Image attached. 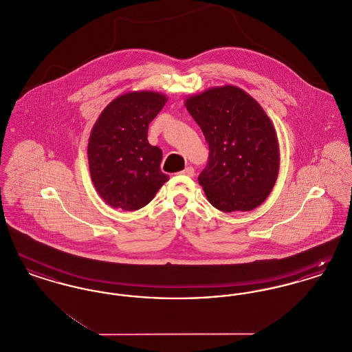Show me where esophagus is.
<instances>
[{"instance_id": "34e87169", "label": "esophagus", "mask_w": 352, "mask_h": 352, "mask_svg": "<svg viewBox=\"0 0 352 352\" xmlns=\"http://www.w3.org/2000/svg\"><path fill=\"white\" fill-rule=\"evenodd\" d=\"M182 174L187 175V177H194V175H195V170H194L192 166H187V168H184V171H182Z\"/></svg>"}]
</instances>
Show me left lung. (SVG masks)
Returning a JSON list of instances; mask_svg holds the SVG:
<instances>
[{
	"mask_svg": "<svg viewBox=\"0 0 352 352\" xmlns=\"http://www.w3.org/2000/svg\"><path fill=\"white\" fill-rule=\"evenodd\" d=\"M208 144L198 181L223 212L251 211L268 198L280 168L276 131L260 104L234 85L210 88L186 100Z\"/></svg>",
	"mask_w": 352,
	"mask_h": 352,
	"instance_id": "obj_1",
	"label": "left lung"
}]
</instances>
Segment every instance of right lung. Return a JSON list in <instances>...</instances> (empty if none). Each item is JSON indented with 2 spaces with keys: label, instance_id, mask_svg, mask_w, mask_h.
Returning a JSON list of instances; mask_svg holds the SVG:
<instances>
[{
  "label": "right lung",
  "instance_id": "right-lung-1",
  "mask_svg": "<svg viewBox=\"0 0 352 352\" xmlns=\"http://www.w3.org/2000/svg\"><path fill=\"white\" fill-rule=\"evenodd\" d=\"M166 96L129 92L109 102L95 122L88 142L94 186L113 208L135 211L154 198L168 175L161 171L162 151L148 141L149 124Z\"/></svg>",
  "mask_w": 352,
  "mask_h": 352
}]
</instances>
